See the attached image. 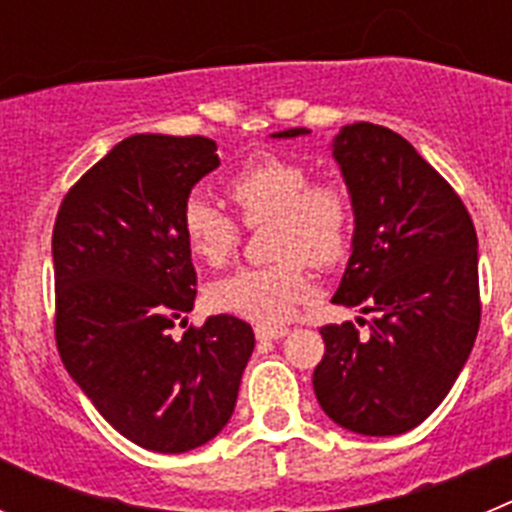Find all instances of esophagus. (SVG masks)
Masks as SVG:
<instances>
[{"label":"esophagus","instance_id":"obj_1","mask_svg":"<svg viewBox=\"0 0 512 512\" xmlns=\"http://www.w3.org/2000/svg\"><path fill=\"white\" fill-rule=\"evenodd\" d=\"M287 333V325H259V328H256V338H259V341H279V338H284Z\"/></svg>","mask_w":512,"mask_h":512}]
</instances>
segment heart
I'll list each match as a JSON object with an SVG mask.
<instances>
[{"mask_svg":"<svg viewBox=\"0 0 512 512\" xmlns=\"http://www.w3.org/2000/svg\"><path fill=\"white\" fill-rule=\"evenodd\" d=\"M225 192L248 225L274 223L269 246L279 261L220 279L210 292L212 305L253 323H282L310 295L305 261L330 266L346 251L351 228L346 189L310 182V169L300 161L261 153L230 176ZM182 230L194 256L210 266L225 264L241 241L233 217L200 194L184 202Z\"/></svg>","mask_w":512,"mask_h":512,"instance_id":"heart-1","label":"heart"}]
</instances>
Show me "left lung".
Here are the masks:
<instances>
[{"label": "left lung", "instance_id": "obj_1", "mask_svg": "<svg viewBox=\"0 0 512 512\" xmlns=\"http://www.w3.org/2000/svg\"><path fill=\"white\" fill-rule=\"evenodd\" d=\"M307 128L271 133L305 138ZM354 210L351 259L333 302L377 318L325 325L312 387L333 423L400 436L449 395L479 330L477 233L449 182L408 140L372 122L330 143Z\"/></svg>", "mask_w": 512, "mask_h": 512}]
</instances>
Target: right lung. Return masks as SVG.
Here are the masks:
<instances>
[{
  "label": "right lung",
  "mask_w": 512,
  "mask_h": 512,
  "mask_svg": "<svg viewBox=\"0 0 512 512\" xmlns=\"http://www.w3.org/2000/svg\"><path fill=\"white\" fill-rule=\"evenodd\" d=\"M215 151L202 135H130L71 187L53 225L63 366L117 433L158 454L223 431L256 343L235 315L171 336L197 297L182 210L220 166Z\"/></svg>",
  "instance_id": "add662e5"
}]
</instances>
